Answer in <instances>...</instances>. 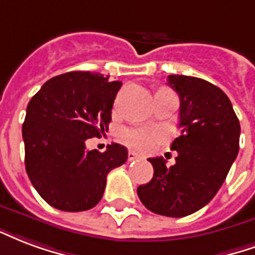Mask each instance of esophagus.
I'll return each instance as SVG.
<instances>
[{"label": "esophagus", "mask_w": 255, "mask_h": 255, "mask_svg": "<svg viewBox=\"0 0 255 255\" xmlns=\"http://www.w3.org/2000/svg\"><path fill=\"white\" fill-rule=\"evenodd\" d=\"M141 156L138 153H135L134 150H129V160H137V159H140Z\"/></svg>", "instance_id": "esophagus-1"}]
</instances>
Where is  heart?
Instances as JSON below:
<instances>
[{"label": "heart", "instance_id": "b5f03b06", "mask_svg": "<svg viewBox=\"0 0 255 255\" xmlns=\"http://www.w3.org/2000/svg\"><path fill=\"white\" fill-rule=\"evenodd\" d=\"M122 140L135 149H150L161 138V133L155 129L145 128H130L122 131Z\"/></svg>", "mask_w": 255, "mask_h": 255}]
</instances>
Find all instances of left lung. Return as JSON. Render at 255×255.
Here are the masks:
<instances>
[{
	"label": "left lung",
	"instance_id": "obj_1",
	"mask_svg": "<svg viewBox=\"0 0 255 255\" xmlns=\"http://www.w3.org/2000/svg\"><path fill=\"white\" fill-rule=\"evenodd\" d=\"M179 100L181 135L171 144L175 164L148 159L153 176L137 189L146 209L168 217L200 211L216 196L239 152L241 125L228 96L216 85L190 76H168Z\"/></svg>",
	"mask_w": 255,
	"mask_h": 255
}]
</instances>
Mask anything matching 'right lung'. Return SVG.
<instances>
[{"label":"right lung","instance_id":"obj_1","mask_svg":"<svg viewBox=\"0 0 255 255\" xmlns=\"http://www.w3.org/2000/svg\"><path fill=\"white\" fill-rule=\"evenodd\" d=\"M121 85L95 72H69L46 81L29 100L23 124L25 170L49 205L65 212L94 208L107 174L128 160L121 144L105 152L85 146L109 130Z\"/></svg>","mask_w":255,"mask_h":255}]
</instances>
